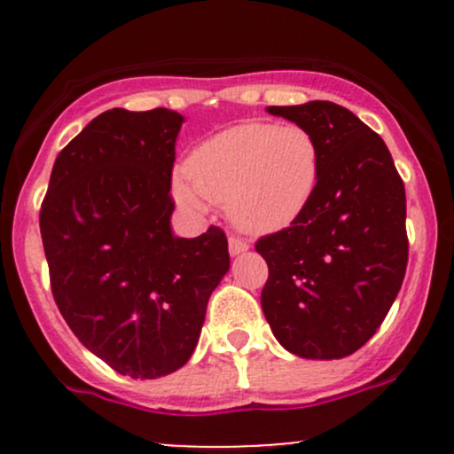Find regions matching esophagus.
Instances as JSON below:
<instances>
[{
	"label": "esophagus",
	"mask_w": 454,
	"mask_h": 454,
	"mask_svg": "<svg viewBox=\"0 0 454 454\" xmlns=\"http://www.w3.org/2000/svg\"><path fill=\"white\" fill-rule=\"evenodd\" d=\"M228 249H231V256H239V254L247 252L249 243L243 241V239H239V237H231L228 239Z\"/></svg>",
	"instance_id": "1"
}]
</instances>
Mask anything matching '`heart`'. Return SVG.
Returning a JSON list of instances; mask_svg holds the SVG:
<instances>
[{"label": "heart", "instance_id": "1", "mask_svg": "<svg viewBox=\"0 0 454 454\" xmlns=\"http://www.w3.org/2000/svg\"><path fill=\"white\" fill-rule=\"evenodd\" d=\"M320 179L322 149L311 129L243 121L202 140L173 192L187 211H205L207 202L226 205L239 231L273 234L309 209Z\"/></svg>", "mask_w": 454, "mask_h": 454}]
</instances>
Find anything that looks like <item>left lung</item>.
Here are the masks:
<instances>
[{"mask_svg":"<svg viewBox=\"0 0 454 454\" xmlns=\"http://www.w3.org/2000/svg\"><path fill=\"white\" fill-rule=\"evenodd\" d=\"M267 111L314 132L322 179L293 226L258 239L256 252L269 264L260 303L288 352L343 358L372 340L403 284V181L384 140L340 104Z\"/></svg>","mask_w":454,"mask_h":454,"instance_id":"left-lung-1","label":"left lung"}]
</instances>
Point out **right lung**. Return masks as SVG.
<instances>
[{"label": "right lung", "mask_w": 454, "mask_h": 454, "mask_svg": "<svg viewBox=\"0 0 454 454\" xmlns=\"http://www.w3.org/2000/svg\"><path fill=\"white\" fill-rule=\"evenodd\" d=\"M181 123L168 108L98 114L57 155L40 209L61 316L87 350L134 380L190 361L231 269L222 228L196 239L170 228Z\"/></svg>", "instance_id": "add662e5"}]
</instances>
